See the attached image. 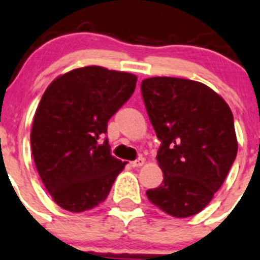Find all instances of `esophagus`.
<instances>
[{
	"label": "esophagus",
	"mask_w": 260,
	"mask_h": 260,
	"mask_svg": "<svg viewBox=\"0 0 260 260\" xmlns=\"http://www.w3.org/2000/svg\"><path fill=\"white\" fill-rule=\"evenodd\" d=\"M144 164H145V157H138V159L131 161V166H132L133 168H138V167H142Z\"/></svg>",
	"instance_id": "obj_1"
}]
</instances>
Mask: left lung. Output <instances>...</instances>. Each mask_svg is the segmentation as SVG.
I'll return each mask as SVG.
<instances>
[{
  "label": "left lung",
  "mask_w": 260,
  "mask_h": 260,
  "mask_svg": "<svg viewBox=\"0 0 260 260\" xmlns=\"http://www.w3.org/2000/svg\"><path fill=\"white\" fill-rule=\"evenodd\" d=\"M142 97L161 145L156 160L163 183L146 191L155 207L176 218L200 213L223 185L237 154L234 115L205 84L172 77L141 83Z\"/></svg>",
  "instance_id": "1"
}]
</instances>
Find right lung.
<instances>
[{"instance_id":"add662e5","label":"right lung","mask_w":260,"mask_h":260,"mask_svg":"<svg viewBox=\"0 0 260 260\" xmlns=\"http://www.w3.org/2000/svg\"><path fill=\"white\" fill-rule=\"evenodd\" d=\"M137 77L103 67L78 68L46 88L30 132L31 154L46 190L60 208L93 209L108 198L125 163L111 155L109 119L132 96Z\"/></svg>"}]
</instances>
